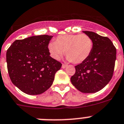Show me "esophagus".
<instances>
[{"label": "esophagus", "mask_w": 124, "mask_h": 124, "mask_svg": "<svg viewBox=\"0 0 124 124\" xmlns=\"http://www.w3.org/2000/svg\"><path fill=\"white\" fill-rule=\"evenodd\" d=\"M67 65H66V64H62V69H65V68H66V67H67Z\"/></svg>", "instance_id": "obj_1"}]
</instances>
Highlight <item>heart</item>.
<instances>
[{
    "label": "heart",
    "instance_id": "b5f03b06",
    "mask_svg": "<svg viewBox=\"0 0 124 124\" xmlns=\"http://www.w3.org/2000/svg\"><path fill=\"white\" fill-rule=\"evenodd\" d=\"M93 48L91 38L85 34H67L57 36L56 41L48 45L51 57L58 60L65 50L67 59L74 64H80L90 56Z\"/></svg>",
    "mask_w": 124,
    "mask_h": 124
}]
</instances>
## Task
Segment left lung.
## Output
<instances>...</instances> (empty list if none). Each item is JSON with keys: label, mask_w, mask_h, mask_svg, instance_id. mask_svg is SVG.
<instances>
[{"label": "left lung", "mask_w": 124, "mask_h": 124, "mask_svg": "<svg viewBox=\"0 0 124 124\" xmlns=\"http://www.w3.org/2000/svg\"><path fill=\"white\" fill-rule=\"evenodd\" d=\"M83 33L93 43L91 55L77 65L70 81L78 90L84 93H93L102 89L112 76L116 60V48L107 37L88 31Z\"/></svg>", "instance_id": "1"}]
</instances>
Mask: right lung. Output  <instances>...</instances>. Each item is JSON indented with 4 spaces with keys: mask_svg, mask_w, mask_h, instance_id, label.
I'll return each mask as SVG.
<instances>
[{
    "mask_svg": "<svg viewBox=\"0 0 124 124\" xmlns=\"http://www.w3.org/2000/svg\"><path fill=\"white\" fill-rule=\"evenodd\" d=\"M53 36L43 35L17 39L6 53L12 83L26 94L36 95L52 85L62 64L50 56L48 45Z\"/></svg>",
    "mask_w": 124,
    "mask_h": 124,
    "instance_id": "obj_1",
    "label": "right lung"
}]
</instances>
